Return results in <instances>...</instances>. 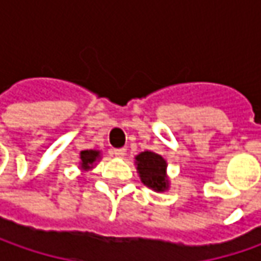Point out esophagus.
Wrapping results in <instances>:
<instances>
[{
	"mask_svg": "<svg viewBox=\"0 0 261 261\" xmlns=\"http://www.w3.org/2000/svg\"><path fill=\"white\" fill-rule=\"evenodd\" d=\"M113 154L117 158H123L126 155V149L125 148H117V149H113Z\"/></svg>",
	"mask_w": 261,
	"mask_h": 261,
	"instance_id": "obj_1",
	"label": "esophagus"
}]
</instances>
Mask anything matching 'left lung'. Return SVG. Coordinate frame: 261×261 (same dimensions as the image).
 <instances>
[{"mask_svg": "<svg viewBox=\"0 0 261 261\" xmlns=\"http://www.w3.org/2000/svg\"><path fill=\"white\" fill-rule=\"evenodd\" d=\"M136 171L141 181L154 192H167L170 178L167 175V161L152 151H144L135 156Z\"/></svg>", "mask_w": 261, "mask_h": 261, "instance_id": "8db88e82", "label": "left lung"}]
</instances>
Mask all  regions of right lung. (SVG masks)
<instances>
[{
	"label": "right lung",
	"mask_w": 261,
	"mask_h": 261,
	"mask_svg": "<svg viewBox=\"0 0 261 261\" xmlns=\"http://www.w3.org/2000/svg\"><path fill=\"white\" fill-rule=\"evenodd\" d=\"M101 158V151L98 149H86L80 152V168L83 171H90L94 168L95 163L100 161Z\"/></svg>",
	"instance_id": "add662e5"
}]
</instances>
